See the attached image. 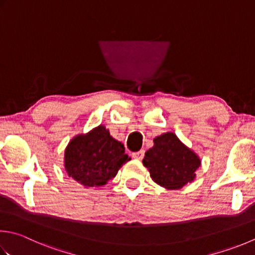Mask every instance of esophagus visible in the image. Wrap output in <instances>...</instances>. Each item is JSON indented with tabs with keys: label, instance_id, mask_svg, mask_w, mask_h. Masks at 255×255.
Returning <instances> with one entry per match:
<instances>
[{
	"label": "esophagus",
	"instance_id": "1",
	"mask_svg": "<svg viewBox=\"0 0 255 255\" xmlns=\"http://www.w3.org/2000/svg\"><path fill=\"white\" fill-rule=\"evenodd\" d=\"M132 158H134V159H138V160H141V159L143 158V156H144V150H139V151H137V152H132Z\"/></svg>",
	"mask_w": 255,
	"mask_h": 255
}]
</instances>
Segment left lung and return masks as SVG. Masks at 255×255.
I'll list each match as a JSON object with an SVG mask.
<instances>
[{
  "mask_svg": "<svg viewBox=\"0 0 255 255\" xmlns=\"http://www.w3.org/2000/svg\"><path fill=\"white\" fill-rule=\"evenodd\" d=\"M142 163L154 182L172 190L193 181L201 161L176 134L167 132L153 139V147L144 153Z\"/></svg>",
  "mask_w": 255,
  "mask_h": 255,
  "instance_id": "8db88e82",
  "label": "left lung"
}]
</instances>
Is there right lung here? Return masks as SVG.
<instances>
[{"mask_svg": "<svg viewBox=\"0 0 255 255\" xmlns=\"http://www.w3.org/2000/svg\"><path fill=\"white\" fill-rule=\"evenodd\" d=\"M65 169L69 177L84 187H102L124 163L130 160L122 142L104 126L73 138L65 150Z\"/></svg>", "mask_w": 255, "mask_h": 255, "instance_id": "add662e5", "label": "right lung"}]
</instances>
